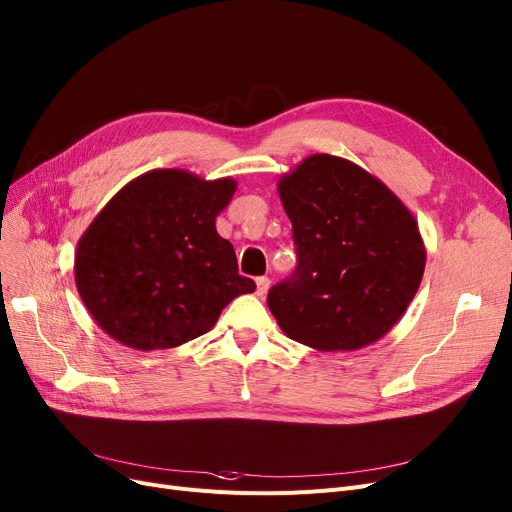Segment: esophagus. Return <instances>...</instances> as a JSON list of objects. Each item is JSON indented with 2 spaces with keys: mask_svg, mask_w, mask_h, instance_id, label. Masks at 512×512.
I'll return each instance as SVG.
<instances>
[{
  "mask_svg": "<svg viewBox=\"0 0 512 512\" xmlns=\"http://www.w3.org/2000/svg\"><path fill=\"white\" fill-rule=\"evenodd\" d=\"M269 288H271V279H269V277H258V279H256V294H258V296L267 294Z\"/></svg>",
  "mask_w": 512,
  "mask_h": 512,
  "instance_id": "obj_1",
  "label": "esophagus"
}]
</instances>
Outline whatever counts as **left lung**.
<instances>
[{"mask_svg":"<svg viewBox=\"0 0 512 512\" xmlns=\"http://www.w3.org/2000/svg\"><path fill=\"white\" fill-rule=\"evenodd\" d=\"M298 267L269 292L283 334L315 351L370 346L414 300L426 248L414 214L357 163L317 153L277 180Z\"/></svg>","mask_w":512,"mask_h":512,"instance_id":"obj_1","label":"left lung"}]
</instances>
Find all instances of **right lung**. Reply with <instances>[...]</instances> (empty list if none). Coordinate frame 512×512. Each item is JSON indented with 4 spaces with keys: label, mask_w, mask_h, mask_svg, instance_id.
I'll return each mask as SVG.
<instances>
[{
    "label": "right lung",
    "mask_w": 512,
    "mask_h": 512,
    "mask_svg": "<svg viewBox=\"0 0 512 512\" xmlns=\"http://www.w3.org/2000/svg\"><path fill=\"white\" fill-rule=\"evenodd\" d=\"M233 178L151 170L119 189L77 241L75 285L100 330L136 351L174 349L256 283L241 277L218 214Z\"/></svg>",
    "instance_id": "obj_1"
}]
</instances>
